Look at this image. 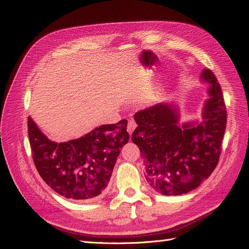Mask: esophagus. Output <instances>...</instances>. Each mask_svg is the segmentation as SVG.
<instances>
[{
	"label": "esophagus",
	"instance_id": "34e87169",
	"mask_svg": "<svg viewBox=\"0 0 249 249\" xmlns=\"http://www.w3.org/2000/svg\"><path fill=\"white\" fill-rule=\"evenodd\" d=\"M136 126H137V124L135 123L133 119L129 120V123H127V126H126V130H127V132H129L130 135L133 133V131H134L135 129H136Z\"/></svg>",
	"mask_w": 249,
	"mask_h": 249
}]
</instances>
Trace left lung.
<instances>
[{"mask_svg":"<svg viewBox=\"0 0 249 249\" xmlns=\"http://www.w3.org/2000/svg\"><path fill=\"white\" fill-rule=\"evenodd\" d=\"M201 79L210 85L201 123L179 125L178 109L166 104L135 113L138 126L132 141L140 149L147 183L163 195H180L197 188L219 161L227 107L212 71L203 70Z\"/></svg>","mask_w":249,"mask_h":249,"instance_id":"8db88e82","label":"left lung"}]
</instances>
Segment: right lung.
<instances>
[{"instance_id":"obj_1","label":"right lung","mask_w":249,"mask_h":249,"mask_svg":"<svg viewBox=\"0 0 249 249\" xmlns=\"http://www.w3.org/2000/svg\"><path fill=\"white\" fill-rule=\"evenodd\" d=\"M126 119L104 124L79 139L49 140L28 118V135L37 171L53 190L71 199H90L107 187L117 157L129 141Z\"/></svg>"}]
</instances>
